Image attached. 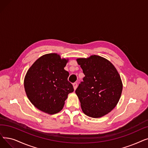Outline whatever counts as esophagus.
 <instances>
[{"label": "esophagus", "mask_w": 148, "mask_h": 148, "mask_svg": "<svg viewBox=\"0 0 148 148\" xmlns=\"http://www.w3.org/2000/svg\"><path fill=\"white\" fill-rule=\"evenodd\" d=\"M73 87H74V90H75L77 87V83H73Z\"/></svg>", "instance_id": "1"}]
</instances>
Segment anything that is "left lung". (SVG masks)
Returning a JSON list of instances; mask_svg holds the SVG:
<instances>
[{
	"instance_id": "obj_1",
	"label": "left lung",
	"mask_w": 148,
	"mask_h": 148,
	"mask_svg": "<svg viewBox=\"0 0 148 148\" xmlns=\"http://www.w3.org/2000/svg\"><path fill=\"white\" fill-rule=\"evenodd\" d=\"M77 61L85 74L75 90L82 110L92 118L103 116L119 101L123 88L120 76L112 64L100 56Z\"/></svg>"
}]
</instances>
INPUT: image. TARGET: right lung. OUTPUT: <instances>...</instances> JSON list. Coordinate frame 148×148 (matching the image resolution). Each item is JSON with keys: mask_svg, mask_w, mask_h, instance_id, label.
<instances>
[{"mask_svg": "<svg viewBox=\"0 0 148 148\" xmlns=\"http://www.w3.org/2000/svg\"><path fill=\"white\" fill-rule=\"evenodd\" d=\"M68 60L57 54L38 59L27 73L24 86L27 97L38 110L54 114L60 111L69 93L74 91L68 80L69 73L64 69Z\"/></svg>", "mask_w": 148, "mask_h": 148, "instance_id": "add662e5", "label": "right lung"}]
</instances>
